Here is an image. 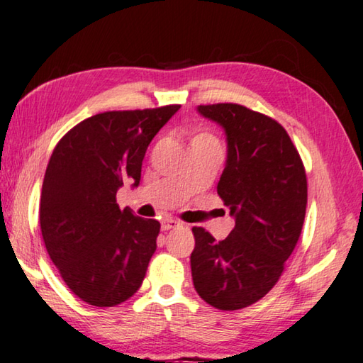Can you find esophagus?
Listing matches in <instances>:
<instances>
[{"mask_svg":"<svg viewBox=\"0 0 363 363\" xmlns=\"http://www.w3.org/2000/svg\"><path fill=\"white\" fill-rule=\"evenodd\" d=\"M179 225H181L179 220L171 219V218H167L162 220V230H171V229H176V227H179Z\"/></svg>","mask_w":363,"mask_h":363,"instance_id":"1","label":"esophagus"}]
</instances>
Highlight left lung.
Returning a JSON list of instances; mask_svg holds the SVG:
<instances>
[{
  "label": "left lung",
  "mask_w": 363,
  "mask_h": 363,
  "mask_svg": "<svg viewBox=\"0 0 363 363\" xmlns=\"http://www.w3.org/2000/svg\"><path fill=\"white\" fill-rule=\"evenodd\" d=\"M196 112L225 133L218 194L235 227L223 242L194 227L192 280L208 304L237 311L272 290L296 247L307 205L306 171L284 126L269 116L238 104L199 106Z\"/></svg>",
  "instance_id": "8db88e82"
}]
</instances>
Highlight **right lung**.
I'll use <instances>...</instances> for the list:
<instances>
[{"label":"right lung","instance_id":"add662e5","mask_svg":"<svg viewBox=\"0 0 363 363\" xmlns=\"http://www.w3.org/2000/svg\"><path fill=\"white\" fill-rule=\"evenodd\" d=\"M181 106L104 112L59 140L41 189L40 224L65 285L91 306L112 307L139 290L160 223L120 210L123 182L138 187L145 150Z\"/></svg>","mask_w":363,"mask_h":363}]
</instances>
